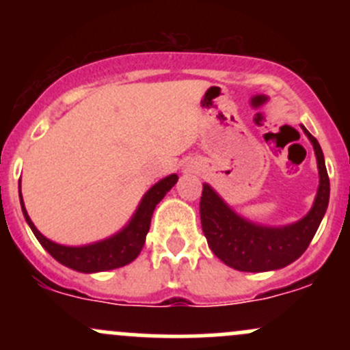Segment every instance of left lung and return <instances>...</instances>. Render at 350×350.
<instances>
[{
    "label": "left lung",
    "mask_w": 350,
    "mask_h": 350,
    "mask_svg": "<svg viewBox=\"0 0 350 350\" xmlns=\"http://www.w3.org/2000/svg\"><path fill=\"white\" fill-rule=\"evenodd\" d=\"M313 144L319 164L320 185L312 210L296 224L262 227L235 213L213 189L203 185L200 201L201 228L215 256L227 266L243 273H262L288 266L298 259L317 234L328 206L330 181L319 140L301 126Z\"/></svg>",
    "instance_id": "8db88e82"
}]
</instances>
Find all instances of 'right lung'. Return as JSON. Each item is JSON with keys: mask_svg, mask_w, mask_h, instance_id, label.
Here are the masks:
<instances>
[{"mask_svg": "<svg viewBox=\"0 0 350 350\" xmlns=\"http://www.w3.org/2000/svg\"><path fill=\"white\" fill-rule=\"evenodd\" d=\"M176 181H178V176L171 174L167 178L161 179L157 185H154L144 195L142 201H140L139 208H137L135 215L129 221V225L123 230H120L118 234H115L109 239H105L101 242H94L90 243V245L81 247L61 245V243H55L49 241L47 237H44L37 230L33 221L30 220L27 210H25L22 191H20V203H22L25 220L30 225L33 235L55 260L70 267V269L79 271V273H101V271H109L126 266L133 259H137V256L142 250L144 243H146V235L150 228V220H152L155 206L165 196V193L176 185Z\"/></svg>", "mask_w": 350, "mask_h": 350, "instance_id": "add662e5", "label": "right lung"}]
</instances>
